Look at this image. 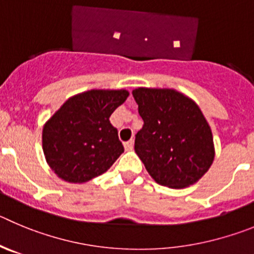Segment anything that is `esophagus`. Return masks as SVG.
Segmentation results:
<instances>
[{
    "label": "esophagus",
    "mask_w": 254,
    "mask_h": 254,
    "mask_svg": "<svg viewBox=\"0 0 254 254\" xmlns=\"http://www.w3.org/2000/svg\"><path fill=\"white\" fill-rule=\"evenodd\" d=\"M123 146H125V148L127 151L132 150V148H133V139H129V141L125 142V143H123Z\"/></svg>",
    "instance_id": "1"
}]
</instances>
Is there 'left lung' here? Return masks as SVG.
<instances>
[{
    "mask_svg": "<svg viewBox=\"0 0 254 254\" xmlns=\"http://www.w3.org/2000/svg\"><path fill=\"white\" fill-rule=\"evenodd\" d=\"M142 128L134 151L153 180L181 189L196 183L213 164V134L195 102L173 89L132 92Z\"/></svg>",
    "mask_w": 254,
    "mask_h": 254,
    "instance_id": "8db88e82",
    "label": "left lung"
}]
</instances>
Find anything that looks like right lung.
I'll return each mask as SVG.
<instances>
[{
  "label": "right lung",
  "mask_w": 254,
  "mask_h": 254,
  "mask_svg": "<svg viewBox=\"0 0 254 254\" xmlns=\"http://www.w3.org/2000/svg\"><path fill=\"white\" fill-rule=\"evenodd\" d=\"M127 97V90H88L69 98L46 122L44 153L59 178L87 183L115 164L123 145L109 117Z\"/></svg>",
  "instance_id": "add662e5"
}]
</instances>
